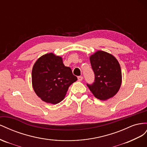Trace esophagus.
<instances>
[{"label": "esophagus", "instance_id": "obj_1", "mask_svg": "<svg viewBox=\"0 0 147 147\" xmlns=\"http://www.w3.org/2000/svg\"><path fill=\"white\" fill-rule=\"evenodd\" d=\"M78 81H81L82 80V79H83V77L82 76H78Z\"/></svg>", "mask_w": 147, "mask_h": 147}]
</instances>
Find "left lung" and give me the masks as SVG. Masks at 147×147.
Wrapping results in <instances>:
<instances>
[{"mask_svg": "<svg viewBox=\"0 0 147 147\" xmlns=\"http://www.w3.org/2000/svg\"><path fill=\"white\" fill-rule=\"evenodd\" d=\"M90 61L95 79L93 84H87V86L99 100L113 97L121 84L122 74L119 62L111 54L100 50L90 56Z\"/></svg>", "mask_w": 147, "mask_h": 147, "instance_id": "left-lung-1", "label": "left lung"}]
</instances>
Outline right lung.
<instances>
[{
  "label": "right lung",
  "instance_id": "obj_1",
  "mask_svg": "<svg viewBox=\"0 0 147 147\" xmlns=\"http://www.w3.org/2000/svg\"><path fill=\"white\" fill-rule=\"evenodd\" d=\"M78 78L62 58L50 53L40 57L33 66L32 87L43 101L57 104L63 100L70 85Z\"/></svg>",
  "mask_w": 147,
  "mask_h": 147
}]
</instances>
